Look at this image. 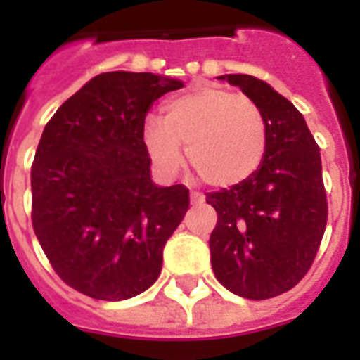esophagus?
I'll return each instance as SVG.
<instances>
[{
	"label": "esophagus",
	"instance_id": "1",
	"mask_svg": "<svg viewBox=\"0 0 360 360\" xmlns=\"http://www.w3.org/2000/svg\"><path fill=\"white\" fill-rule=\"evenodd\" d=\"M203 200H205V198H203L200 192H192V194H191V202L192 203H202Z\"/></svg>",
	"mask_w": 360,
	"mask_h": 360
}]
</instances>
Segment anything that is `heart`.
Returning <instances> with one entry per match:
<instances>
[{
  "label": "heart",
  "mask_w": 360,
  "mask_h": 360,
  "mask_svg": "<svg viewBox=\"0 0 360 360\" xmlns=\"http://www.w3.org/2000/svg\"><path fill=\"white\" fill-rule=\"evenodd\" d=\"M143 143L162 175L191 166L207 185L231 186L250 177L267 149V121L250 97L224 87H198L164 106V117L147 115Z\"/></svg>",
  "instance_id": "heart-1"
}]
</instances>
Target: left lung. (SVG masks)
Here are the masks:
<instances>
[{
	"instance_id": "8db88e82",
	"label": "left lung",
	"mask_w": 360,
	"mask_h": 360,
	"mask_svg": "<svg viewBox=\"0 0 360 360\" xmlns=\"http://www.w3.org/2000/svg\"><path fill=\"white\" fill-rule=\"evenodd\" d=\"M219 80L262 108L267 149L250 177L205 198L219 214L211 265L226 290L262 301L299 284L318 254L327 224L321 157L301 112L267 82L248 75Z\"/></svg>"
}]
</instances>
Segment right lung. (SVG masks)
Segmentation results:
<instances>
[{"mask_svg": "<svg viewBox=\"0 0 360 360\" xmlns=\"http://www.w3.org/2000/svg\"><path fill=\"white\" fill-rule=\"evenodd\" d=\"M183 82L115 70L87 82L44 127L31 166L33 230L65 284L124 301L157 282L188 188L158 186L143 143L153 103Z\"/></svg>", "mask_w": 360, "mask_h": 360, "instance_id": "right-lung-1", "label": "right lung"}]
</instances>
